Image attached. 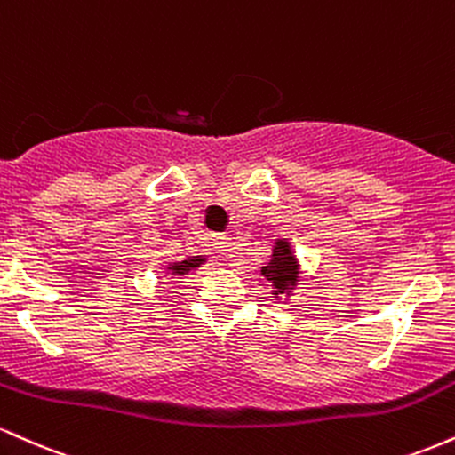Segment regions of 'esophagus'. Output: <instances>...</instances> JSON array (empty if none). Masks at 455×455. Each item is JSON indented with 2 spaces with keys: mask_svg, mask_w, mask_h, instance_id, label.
Here are the masks:
<instances>
[{
  "mask_svg": "<svg viewBox=\"0 0 455 455\" xmlns=\"http://www.w3.org/2000/svg\"><path fill=\"white\" fill-rule=\"evenodd\" d=\"M213 245H216L218 250H220V254H224V257H233L235 254V242L231 235H224V233H216L213 235Z\"/></svg>",
  "mask_w": 455,
  "mask_h": 455,
  "instance_id": "1",
  "label": "esophagus"
}]
</instances>
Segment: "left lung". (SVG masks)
<instances>
[{
    "instance_id": "left-lung-1",
    "label": "left lung",
    "mask_w": 455,
    "mask_h": 455,
    "mask_svg": "<svg viewBox=\"0 0 455 455\" xmlns=\"http://www.w3.org/2000/svg\"><path fill=\"white\" fill-rule=\"evenodd\" d=\"M260 275L271 284V297L291 299L301 282V265L289 239H275L271 260L260 267Z\"/></svg>"
}]
</instances>
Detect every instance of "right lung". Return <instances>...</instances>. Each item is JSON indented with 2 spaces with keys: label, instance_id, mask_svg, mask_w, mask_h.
Listing matches in <instances>:
<instances>
[{
  "label": "right lung",
  "instance_id": "add662e5",
  "mask_svg": "<svg viewBox=\"0 0 455 455\" xmlns=\"http://www.w3.org/2000/svg\"><path fill=\"white\" fill-rule=\"evenodd\" d=\"M205 263H207V259H203V257H188L186 260H180V263L164 265V274H171V278H175V275H186Z\"/></svg>",
  "mask_w": 455,
  "mask_h": 455
}]
</instances>
